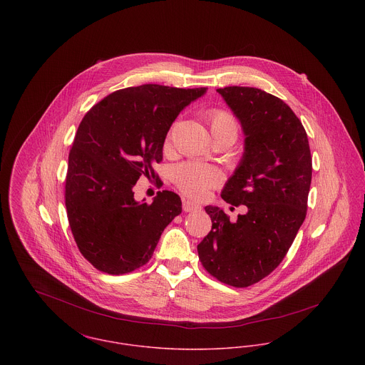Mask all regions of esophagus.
<instances>
[{"instance_id": "esophagus-1", "label": "esophagus", "mask_w": 365, "mask_h": 365, "mask_svg": "<svg viewBox=\"0 0 365 365\" xmlns=\"http://www.w3.org/2000/svg\"><path fill=\"white\" fill-rule=\"evenodd\" d=\"M182 209H184L185 212H195V210H200V209H201V205H198V204H195V202H192V201L185 200V201L182 202Z\"/></svg>"}]
</instances>
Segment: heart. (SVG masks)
Returning a JSON list of instances; mask_svg holds the SVG:
<instances>
[{"mask_svg":"<svg viewBox=\"0 0 365 365\" xmlns=\"http://www.w3.org/2000/svg\"><path fill=\"white\" fill-rule=\"evenodd\" d=\"M212 133L232 132L237 133L236 119L223 109H213L208 113ZM220 180V173L210 165L198 163H184L174 170V182L185 195L191 198H202L209 188L216 185Z\"/></svg>","mask_w":365,"mask_h":365,"instance_id":"heart-1","label":"heart"}]
</instances>
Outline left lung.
<instances>
[{"mask_svg": "<svg viewBox=\"0 0 365 365\" xmlns=\"http://www.w3.org/2000/svg\"><path fill=\"white\" fill-rule=\"evenodd\" d=\"M216 91L245 133L243 156L222 198L246 205V213L230 222L223 209L205 207L212 230L198 245V256L216 279L245 288L279 265L304 223L312 157L301 120L282 100L253 87Z\"/></svg>", "mask_w": 365, "mask_h": 365, "instance_id": "left-lung-1", "label": "left lung"}]
</instances>
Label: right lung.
<instances>
[{
  "label": "right lung",
  "instance_id": "obj_1",
  "mask_svg": "<svg viewBox=\"0 0 365 365\" xmlns=\"http://www.w3.org/2000/svg\"><path fill=\"white\" fill-rule=\"evenodd\" d=\"M208 88L143 84L118 90L83 118L68 155L66 209L81 255L97 269L119 275L152 259L165 226L181 213L173 191L138 202L140 177L158 178L167 132L178 113Z\"/></svg>",
  "mask_w": 365,
  "mask_h": 365
}]
</instances>
